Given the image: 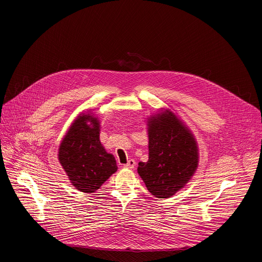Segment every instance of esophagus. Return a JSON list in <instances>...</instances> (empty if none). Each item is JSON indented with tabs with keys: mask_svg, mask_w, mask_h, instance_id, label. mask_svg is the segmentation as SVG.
Segmentation results:
<instances>
[{
	"mask_svg": "<svg viewBox=\"0 0 262 262\" xmlns=\"http://www.w3.org/2000/svg\"><path fill=\"white\" fill-rule=\"evenodd\" d=\"M136 166V161L134 159H129L127 161V163L124 164V168H127V169H134Z\"/></svg>",
	"mask_w": 262,
	"mask_h": 262,
	"instance_id": "esophagus-1",
	"label": "esophagus"
}]
</instances>
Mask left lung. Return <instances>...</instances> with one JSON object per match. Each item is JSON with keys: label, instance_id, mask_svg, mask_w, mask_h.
<instances>
[{"label": "left lung", "instance_id": "left-lung-1", "mask_svg": "<svg viewBox=\"0 0 262 262\" xmlns=\"http://www.w3.org/2000/svg\"><path fill=\"white\" fill-rule=\"evenodd\" d=\"M148 152V160L139 162L138 173L156 198L174 195L196 170L199 153L193 136L168 110L149 119Z\"/></svg>", "mask_w": 262, "mask_h": 262}]
</instances>
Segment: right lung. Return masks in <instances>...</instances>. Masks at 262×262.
Here are the masks:
<instances>
[{"label":"right lung","instance_id":"1","mask_svg":"<svg viewBox=\"0 0 262 262\" xmlns=\"http://www.w3.org/2000/svg\"><path fill=\"white\" fill-rule=\"evenodd\" d=\"M58 159L72 185L86 193L100 189L118 170L114 155L100 141L99 120L91 115L82 114L73 122L59 146Z\"/></svg>","mask_w":262,"mask_h":262}]
</instances>
